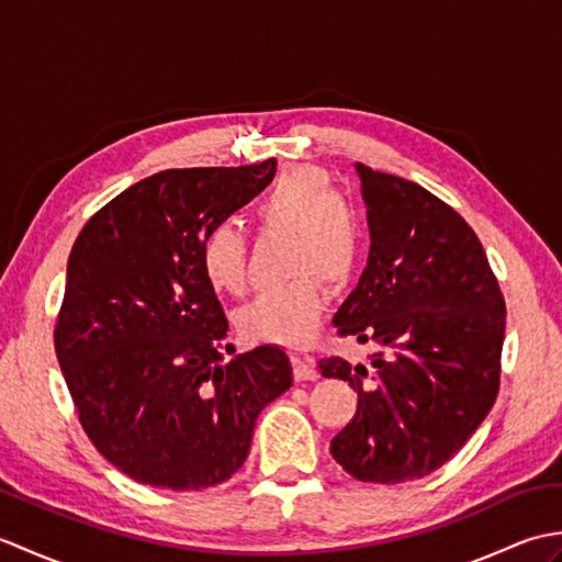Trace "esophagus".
I'll list each match as a JSON object with an SVG mask.
<instances>
[{
    "mask_svg": "<svg viewBox=\"0 0 562 562\" xmlns=\"http://www.w3.org/2000/svg\"><path fill=\"white\" fill-rule=\"evenodd\" d=\"M292 367H294V379L296 381H312L318 376L314 357H308L304 352H294L292 355Z\"/></svg>",
    "mask_w": 562,
    "mask_h": 562,
    "instance_id": "esophagus-1",
    "label": "esophagus"
}]
</instances>
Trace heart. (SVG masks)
Instances as JSON below:
<instances>
[{"instance_id":"obj_1","label":"heart","mask_w":562,"mask_h":562,"mask_svg":"<svg viewBox=\"0 0 562 562\" xmlns=\"http://www.w3.org/2000/svg\"><path fill=\"white\" fill-rule=\"evenodd\" d=\"M260 234L288 236L284 280L248 304L238 326L254 340L296 345L316 330L326 312L324 280L345 288L362 256L357 212L338 195L330 178L296 166L282 173L254 207ZM200 268L212 290L241 296L248 288V246L232 222H217L202 236Z\"/></svg>"}]
</instances>
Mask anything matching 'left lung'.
<instances>
[{"mask_svg":"<svg viewBox=\"0 0 562 562\" xmlns=\"http://www.w3.org/2000/svg\"><path fill=\"white\" fill-rule=\"evenodd\" d=\"M357 173L372 246L333 326L381 350L372 367L324 357L318 369L357 391L333 459L357 481L391 485L445 465L493 408L505 296L457 210L405 178L362 164Z\"/></svg>","mask_w":562,"mask_h":562,"instance_id":"1","label":"left lung"}]
</instances>
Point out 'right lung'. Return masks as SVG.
<instances>
[{
    "label": "right lung",
    "mask_w": 562,
    "mask_h": 562,
    "mask_svg": "<svg viewBox=\"0 0 562 562\" xmlns=\"http://www.w3.org/2000/svg\"><path fill=\"white\" fill-rule=\"evenodd\" d=\"M272 176L274 159L159 171L103 205L71 246L57 362L91 445L142 485L229 481L256 417L292 386L278 345L224 360L229 321L200 268L205 232Z\"/></svg>",
    "instance_id": "1"
}]
</instances>
